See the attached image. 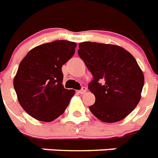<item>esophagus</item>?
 <instances>
[{
	"instance_id": "obj_1",
	"label": "esophagus",
	"mask_w": 158,
	"mask_h": 158,
	"mask_svg": "<svg viewBox=\"0 0 158 158\" xmlns=\"http://www.w3.org/2000/svg\"><path fill=\"white\" fill-rule=\"evenodd\" d=\"M78 93L81 94H85V92H86V88L85 87H82V89H80V90H78Z\"/></svg>"
}]
</instances>
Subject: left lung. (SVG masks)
I'll list each match as a JSON object with an SVG mask.
<instances>
[{"label":"left lung","instance_id":"obj_1","mask_svg":"<svg viewBox=\"0 0 158 158\" xmlns=\"http://www.w3.org/2000/svg\"><path fill=\"white\" fill-rule=\"evenodd\" d=\"M78 55L94 77L89 84L95 96L90 112L103 122L124 119L140 100L144 83L135 59L121 46L89 41L79 44Z\"/></svg>","mask_w":158,"mask_h":158}]
</instances>
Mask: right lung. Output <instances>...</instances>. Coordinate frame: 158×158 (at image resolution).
<instances>
[{
	"label": "right lung",
	"mask_w": 158,
	"mask_h": 158,
	"mask_svg": "<svg viewBox=\"0 0 158 158\" xmlns=\"http://www.w3.org/2000/svg\"><path fill=\"white\" fill-rule=\"evenodd\" d=\"M77 44L55 41L33 48L19 64L14 87L20 105L27 114L50 122L64 113L73 89L63 85L62 67L75 53Z\"/></svg>",
	"instance_id": "1"
}]
</instances>
